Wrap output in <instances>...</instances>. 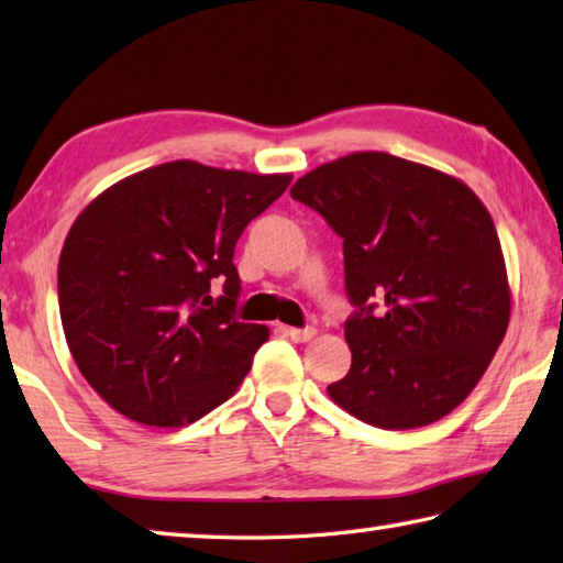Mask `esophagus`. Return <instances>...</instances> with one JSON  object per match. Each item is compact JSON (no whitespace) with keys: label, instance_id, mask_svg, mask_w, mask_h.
<instances>
[{"label":"esophagus","instance_id":"esophagus-1","mask_svg":"<svg viewBox=\"0 0 563 563\" xmlns=\"http://www.w3.org/2000/svg\"><path fill=\"white\" fill-rule=\"evenodd\" d=\"M285 332L290 334L292 342H310L314 336V327H288Z\"/></svg>","mask_w":563,"mask_h":563}]
</instances>
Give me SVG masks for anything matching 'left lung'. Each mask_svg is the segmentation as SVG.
I'll return each instance as SVG.
<instances>
[{
    "label": "left lung",
    "instance_id": "left-lung-1",
    "mask_svg": "<svg viewBox=\"0 0 563 563\" xmlns=\"http://www.w3.org/2000/svg\"><path fill=\"white\" fill-rule=\"evenodd\" d=\"M344 243L352 366L327 386L360 421H441L483 379L509 324L493 217L460 179L386 152H354L292 184Z\"/></svg>",
    "mask_w": 563,
    "mask_h": 563
}]
</instances>
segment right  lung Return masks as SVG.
Segmentation results:
<instances>
[{
    "instance_id": "right-lung-1",
    "label": "right lung",
    "mask_w": 563,
    "mask_h": 563,
    "mask_svg": "<svg viewBox=\"0 0 563 563\" xmlns=\"http://www.w3.org/2000/svg\"><path fill=\"white\" fill-rule=\"evenodd\" d=\"M290 179L177 159L80 211L58 261L60 324L80 374L118 413L179 428L236 394L271 332L233 317V249Z\"/></svg>"
}]
</instances>
